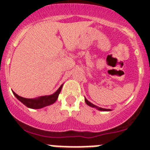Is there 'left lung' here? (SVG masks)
Masks as SVG:
<instances>
[{
  "instance_id": "left-lung-1",
  "label": "left lung",
  "mask_w": 150,
  "mask_h": 150,
  "mask_svg": "<svg viewBox=\"0 0 150 150\" xmlns=\"http://www.w3.org/2000/svg\"><path fill=\"white\" fill-rule=\"evenodd\" d=\"M85 101H86V103L88 106H90V107H95V108H97V109L99 110H102V111H110V109H104V108H101V107H97V106L94 105L93 104H91V102H89L88 100H87V99H86V98H85Z\"/></svg>"
}]
</instances>
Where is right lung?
I'll return each instance as SVG.
<instances>
[{"label":"right lung","mask_w":150,"mask_h":150,"mask_svg":"<svg viewBox=\"0 0 150 150\" xmlns=\"http://www.w3.org/2000/svg\"><path fill=\"white\" fill-rule=\"evenodd\" d=\"M63 85H62L60 88L55 91L53 95H49V96H42L36 99H30V98H22V97L19 96L17 94H16L14 91H13L14 95L17 98L18 100H20L22 104H25L26 107H29V108H32V109H40V108H43V107L49 106L50 104H52L56 101L58 99L59 93L61 92Z\"/></svg>","instance_id":"obj_1"}]
</instances>
